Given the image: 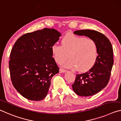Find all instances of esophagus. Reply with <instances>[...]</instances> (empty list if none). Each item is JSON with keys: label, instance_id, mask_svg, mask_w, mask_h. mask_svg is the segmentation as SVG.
Returning a JSON list of instances; mask_svg holds the SVG:
<instances>
[{"label": "esophagus", "instance_id": "esophagus-1", "mask_svg": "<svg viewBox=\"0 0 121 121\" xmlns=\"http://www.w3.org/2000/svg\"><path fill=\"white\" fill-rule=\"evenodd\" d=\"M66 72V70H64V69H59V72H60V73H64V72Z\"/></svg>", "mask_w": 121, "mask_h": 121}]
</instances>
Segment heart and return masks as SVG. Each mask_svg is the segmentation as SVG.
<instances>
[{"label":"heart","instance_id":"obj_1","mask_svg":"<svg viewBox=\"0 0 121 121\" xmlns=\"http://www.w3.org/2000/svg\"><path fill=\"white\" fill-rule=\"evenodd\" d=\"M62 45L53 44L51 50L55 61L65 64L68 68L76 69L81 72L90 70L94 66L98 57V47L94 40L82 36L67 34L61 41Z\"/></svg>","mask_w":121,"mask_h":121}]
</instances>
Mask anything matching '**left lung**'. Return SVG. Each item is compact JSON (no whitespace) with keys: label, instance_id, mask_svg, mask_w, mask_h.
Wrapping results in <instances>:
<instances>
[{"label":"left lung","instance_id":"1","mask_svg":"<svg viewBox=\"0 0 121 121\" xmlns=\"http://www.w3.org/2000/svg\"><path fill=\"white\" fill-rule=\"evenodd\" d=\"M74 34L87 36L94 40L98 54L94 66L87 72L76 75L73 90L79 96H90L100 92L108 84L114 64L113 50L110 41L99 31L90 29L74 31Z\"/></svg>","mask_w":121,"mask_h":121}]
</instances>
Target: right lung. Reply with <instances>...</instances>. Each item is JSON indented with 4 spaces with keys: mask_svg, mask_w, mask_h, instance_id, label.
I'll return each instance as SVG.
<instances>
[{
    "mask_svg": "<svg viewBox=\"0 0 121 121\" xmlns=\"http://www.w3.org/2000/svg\"><path fill=\"white\" fill-rule=\"evenodd\" d=\"M61 34L44 28L23 35L10 54L9 69L13 86L22 96L40 101L47 96L52 77L59 73L51 48Z\"/></svg>",
    "mask_w": 121,
    "mask_h": 121,
    "instance_id": "right-lung-1",
    "label": "right lung"
}]
</instances>
